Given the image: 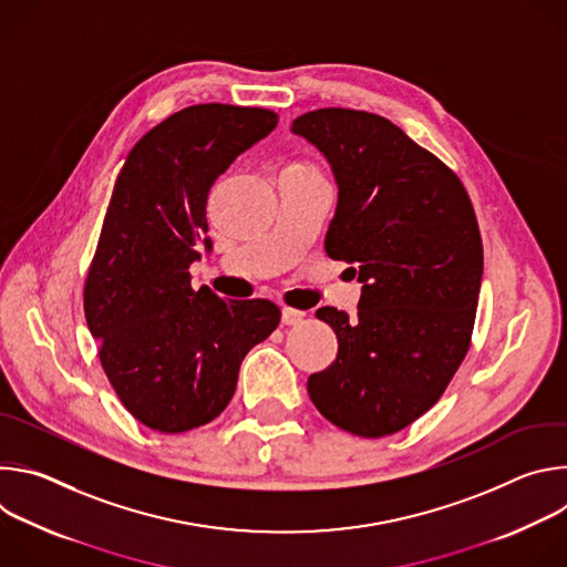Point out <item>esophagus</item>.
<instances>
[{"label":"esophagus","instance_id":"1","mask_svg":"<svg viewBox=\"0 0 567 567\" xmlns=\"http://www.w3.org/2000/svg\"><path fill=\"white\" fill-rule=\"evenodd\" d=\"M302 318H305V311H300V309H291V307L282 309V322H285V326H300Z\"/></svg>","mask_w":567,"mask_h":567}]
</instances>
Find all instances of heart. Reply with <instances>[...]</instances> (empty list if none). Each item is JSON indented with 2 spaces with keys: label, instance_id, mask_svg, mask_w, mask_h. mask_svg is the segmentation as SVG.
<instances>
[{
  "label": "heart",
  "instance_id": "heart-1",
  "mask_svg": "<svg viewBox=\"0 0 567 567\" xmlns=\"http://www.w3.org/2000/svg\"><path fill=\"white\" fill-rule=\"evenodd\" d=\"M293 166H309V164H302V161H296V164ZM311 168V166H309Z\"/></svg>",
  "mask_w": 567,
  "mask_h": 567
}]
</instances>
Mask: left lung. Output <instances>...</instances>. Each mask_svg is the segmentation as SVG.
Segmentation results:
<instances>
[{"label": "left lung", "mask_w": 567, "mask_h": 567, "mask_svg": "<svg viewBox=\"0 0 567 567\" xmlns=\"http://www.w3.org/2000/svg\"><path fill=\"white\" fill-rule=\"evenodd\" d=\"M291 132L328 158L339 202L326 251L361 282L357 318L316 311L339 354L307 392L339 429L392 435L435 406L466 357L482 282L477 219L455 173L383 116L328 107Z\"/></svg>", "instance_id": "left-lung-1"}]
</instances>
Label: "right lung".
Listing matches in <instances>:
<instances>
[{
  "instance_id": "obj_1",
  "label": "right lung",
  "mask_w": 567,
  "mask_h": 567,
  "mask_svg": "<svg viewBox=\"0 0 567 567\" xmlns=\"http://www.w3.org/2000/svg\"><path fill=\"white\" fill-rule=\"evenodd\" d=\"M278 114L206 103L152 127L127 154L85 282V318L123 406L147 429L213 422L249 350L280 322L271 300L193 289L210 254L206 199L233 161L269 136Z\"/></svg>"
}]
</instances>
